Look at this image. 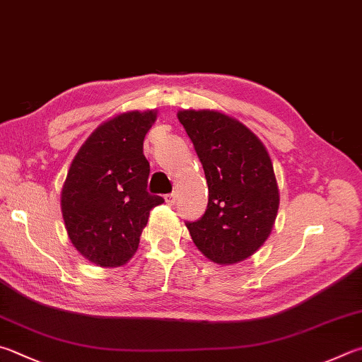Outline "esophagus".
Masks as SVG:
<instances>
[{"label":"esophagus","instance_id":"1","mask_svg":"<svg viewBox=\"0 0 362 362\" xmlns=\"http://www.w3.org/2000/svg\"><path fill=\"white\" fill-rule=\"evenodd\" d=\"M164 201H166L168 204H170V206H173V204L175 202V193H169V194H164Z\"/></svg>","mask_w":362,"mask_h":362}]
</instances>
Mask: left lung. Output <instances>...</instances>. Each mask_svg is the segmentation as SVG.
<instances>
[{"mask_svg": "<svg viewBox=\"0 0 362 362\" xmlns=\"http://www.w3.org/2000/svg\"><path fill=\"white\" fill-rule=\"evenodd\" d=\"M209 187L206 214L187 223L199 252L235 264L264 244L277 218L280 193L272 160L258 136L218 110H179Z\"/></svg>", "mask_w": 362, "mask_h": 362, "instance_id": "8db88e82", "label": "left lung"}]
</instances>
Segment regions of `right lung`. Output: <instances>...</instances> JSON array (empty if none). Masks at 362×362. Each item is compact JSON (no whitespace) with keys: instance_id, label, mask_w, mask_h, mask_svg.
I'll return each mask as SVG.
<instances>
[{"instance_id":"add662e5","label":"right lung","mask_w":362,"mask_h":362,"mask_svg":"<svg viewBox=\"0 0 362 362\" xmlns=\"http://www.w3.org/2000/svg\"><path fill=\"white\" fill-rule=\"evenodd\" d=\"M156 110H131L101 123L78 148L62 189L72 245L101 267L127 264L139 247L150 210L164 202L147 192L144 137Z\"/></svg>"}]
</instances>
